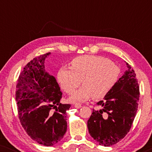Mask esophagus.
Here are the masks:
<instances>
[{
	"label": "esophagus",
	"mask_w": 152,
	"mask_h": 152,
	"mask_svg": "<svg viewBox=\"0 0 152 152\" xmlns=\"http://www.w3.org/2000/svg\"><path fill=\"white\" fill-rule=\"evenodd\" d=\"M75 108H76V109H80L81 107H82V105L80 104H75L74 105Z\"/></svg>",
	"instance_id": "34e87169"
}]
</instances>
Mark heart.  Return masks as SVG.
<instances>
[{"mask_svg":"<svg viewBox=\"0 0 152 152\" xmlns=\"http://www.w3.org/2000/svg\"><path fill=\"white\" fill-rule=\"evenodd\" d=\"M119 68L107 58L84 55L75 58L70 69L61 68L57 81L61 88L71 94L83 82V86L69 97L72 102H84L91 98L101 99L112 90L119 77Z\"/></svg>","mask_w":152,"mask_h":152,"instance_id":"b5f03b06","label":"heart"}]
</instances>
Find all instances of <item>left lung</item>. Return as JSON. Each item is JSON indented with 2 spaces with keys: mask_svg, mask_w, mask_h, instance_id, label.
I'll use <instances>...</instances> for the list:
<instances>
[{
  "mask_svg": "<svg viewBox=\"0 0 152 152\" xmlns=\"http://www.w3.org/2000/svg\"><path fill=\"white\" fill-rule=\"evenodd\" d=\"M127 70L112 90L97 103L87 122L89 134L99 145L109 147L124 138L129 132L138 110L140 97L136 75L129 64Z\"/></svg>",
  "mask_w": 152,
  "mask_h": 152,
  "instance_id": "8db88e82",
  "label": "left lung"
}]
</instances>
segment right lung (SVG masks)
<instances>
[{
	"label": "right lung",
	"instance_id": "1",
	"mask_svg": "<svg viewBox=\"0 0 152 152\" xmlns=\"http://www.w3.org/2000/svg\"><path fill=\"white\" fill-rule=\"evenodd\" d=\"M50 55L39 56L25 66L16 90L22 126L33 140L48 147L57 143L66 134V111L70 107L60 103L62 93L59 84L45 69V59Z\"/></svg>",
	"mask_w": 152,
	"mask_h": 152
}]
</instances>
